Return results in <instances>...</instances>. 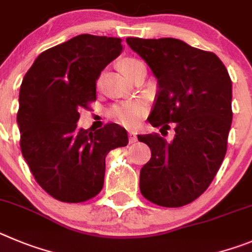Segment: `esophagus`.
<instances>
[{
  "mask_svg": "<svg viewBox=\"0 0 252 252\" xmlns=\"http://www.w3.org/2000/svg\"><path fill=\"white\" fill-rule=\"evenodd\" d=\"M128 135H129V142L130 143H135L138 140V138H137V133H135V131H133V130H130L128 133Z\"/></svg>",
  "mask_w": 252,
  "mask_h": 252,
  "instance_id": "obj_1",
  "label": "esophagus"
}]
</instances>
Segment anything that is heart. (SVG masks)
Here are the masks:
<instances>
[{"instance_id": "obj_1", "label": "heart", "mask_w": 252, "mask_h": 252, "mask_svg": "<svg viewBox=\"0 0 252 252\" xmlns=\"http://www.w3.org/2000/svg\"><path fill=\"white\" fill-rule=\"evenodd\" d=\"M139 60L137 59H123L119 63V67L126 76H130L131 72L134 71L135 67L140 65ZM148 103L143 99H130V100L122 101L112 106L110 109V117L122 126L126 128H133L140 123L143 118L148 114Z\"/></svg>"}]
</instances>
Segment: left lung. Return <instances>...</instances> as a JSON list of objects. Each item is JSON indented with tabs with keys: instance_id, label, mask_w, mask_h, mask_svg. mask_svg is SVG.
<instances>
[{
	"instance_id": "8db88e82",
	"label": "left lung",
	"mask_w": 252,
	"mask_h": 252,
	"mask_svg": "<svg viewBox=\"0 0 252 252\" xmlns=\"http://www.w3.org/2000/svg\"><path fill=\"white\" fill-rule=\"evenodd\" d=\"M126 44L158 80L149 123L160 133L176 123L172 142L158 133L138 135L152 152L140 169V192L162 207L188 205L207 189L225 158L232 122L231 78L217 55L177 38L128 37Z\"/></svg>"
}]
</instances>
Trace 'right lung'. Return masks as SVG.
<instances>
[{"mask_svg": "<svg viewBox=\"0 0 252 252\" xmlns=\"http://www.w3.org/2000/svg\"><path fill=\"white\" fill-rule=\"evenodd\" d=\"M122 38L75 36L33 61L19 96L20 147L36 182L61 202H85L101 191L105 157L128 144L115 123L80 129L81 108L96 100V80L122 53Z\"/></svg>", "mask_w": 252, "mask_h": 252, "instance_id": "add662e5", "label": "right lung"}]
</instances>
